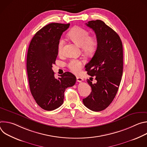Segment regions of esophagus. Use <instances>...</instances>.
I'll use <instances>...</instances> for the list:
<instances>
[{
    "label": "esophagus",
    "instance_id": "34e87169",
    "mask_svg": "<svg viewBox=\"0 0 147 147\" xmlns=\"http://www.w3.org/2000/svg\"><path fill=\"white\" fill-rule=\"evenodd\" d=\"M76 78H77V82H80L83 81V78L82 77H80V76H77Z\"/></svg>",
    "mask_w": 147,
    "mask_h": 147
}]
</instances>
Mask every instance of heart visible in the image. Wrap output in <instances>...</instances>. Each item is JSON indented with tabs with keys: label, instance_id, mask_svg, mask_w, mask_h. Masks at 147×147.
I'll return each mask as SVG.
<instances>
[{
	"label": "heart",
	"instance_id": "obj_1",
	"mask_svg": "<svg viewBox=\"0 0 147 147\" xmlns=\"http://www.w3.org/2000/svg\"><path fill=\"white\" fill-rule=\"evenodd\" d=\"M89 32L82 27H77L73 28L69 32V36L76 42L81 45L82 49L87 53L92 52L96 45V39L92 36H89ZM65 44V40L61 38L58 42V52L61 54L63 52V49ZM82 66V62L78 59H71L68 63V67L73 72L79 71Z\"/></svg>",
	"mask_w": 147,
	"mask_h": 147
}]
</instances>
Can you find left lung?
<instances>
[{"label":"left lung","instance_id":"left-lung-1","mask_svg":"<svg viewBox=\"0 0 147 147\" xmlns=\"http://www.w3.org/2000/svg\"><path fill=\"white\" fill-rule=\"evenodd\" d=\"M86 24L96 37V51L85 66L90 80L94 76L96 82L88 80L92 91L82 102L89 109L99 112L109 107L118 91L123 74V45L119 35L102 21L92 20Z\"/></svg>","mask_w":147,"mask_h":147}]
</instances>
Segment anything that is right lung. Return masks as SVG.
Returning <instances> with one entry per match:
<instances>
[{"instance_id": "1", "label": "right lung", "mask_w": 147, "mask_h": 147, "mask_svg": "<svg viewBox=\"0 0 147 147\" xmlns=\"http://www.w3.org/2000/svg\"><path fill=\"white\" fill-rule=\"evenodd\" d=\"M70 24L51 23L39 30L30 44L27 57V70L30 88L38 105L44 110L53 111L63 103L64 92L73 86L76 76L65 72L57 79L52 65L58 55V42Z\"/></svg>"}]
</instances>
